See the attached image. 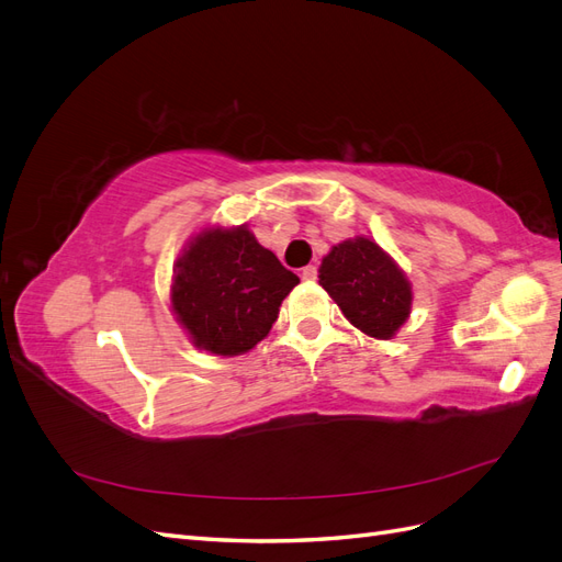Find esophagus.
<instances>
[{"label": "esophagus", "instance_id": "1", "mask_svg": "<svg viewBox=\"0 0 562 562\" xmlns=\"http://www.w3.org/2000/svg\"><path fill=\"white\" fill-rule=\"evenodd\" d=\"M316 274H318V271H316V267L314 265H310V267H304L302 269V281H316Z\"/></svg>", "mask_w": 562, "mask_h": 562}]
</instances>
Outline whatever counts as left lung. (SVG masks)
<instances>
[{
  "instance_id": "obj_1",
  "label": "left lung",
  "mask_w": 562,
  "mask_h": 562,
  "mask_svg": "<svg viewBox=\"0 0 562 562\" xmlns=\"http://www.w3.org/2000/svg\"><path fill=\"white\" fill-rule=\"evenodd\" d=\"M318 283L353 328L391 339L413 312V283L391 255L368 236L339 241L318 267Z\"/></svg>"
}]
</instances>
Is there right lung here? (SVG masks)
Instances as JSON below:
<instances>
[{
    "label": "right lung",
    "mask_w": 562,
    "mask_h": 562,
    "mask_svg": "<svg viewBox=\"0 0 562 562\" xmlns=\"http://www.w3.org/2000/svg\"><path fill=\"white\" fill-rule=\"evenodd\" d=\"M300 279L246 227H203L173 265L171 310L190 342L241 356L269 335Z\"/></svg>",
    "instance_id": "add662e5"
}]
</instances>
